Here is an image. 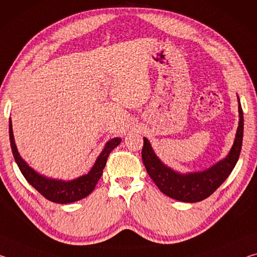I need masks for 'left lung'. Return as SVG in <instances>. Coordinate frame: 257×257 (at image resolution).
Segmentation results:
<instances>
[{"instance_id":"8db88e82","label":"left lung","mask_w":257,"mask_h":257,"mask_svg":"<svg viewBox=\"0 0 257 257\" xmlns=\"http://www.w3.org/2000/svg\"><path fill=\"white\" fill-rule=\"evenodd\" d=\"M238 103L239 124L231 150L223 160L204 171L180 173L172 170L162 163L155 155L149 139L144 138L142 150L143 162L152 180L163 194L177 201L195 203L211 196L223 184L237 163L242 145L243 114L239 98Z\"/></svg>"}]
</instances>
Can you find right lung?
Returning a JSON list of instances; mask_svg holds the SVG:
<instances>
[{"label": "right lung", "instance_id": "obj_1", "mask_svg": "<svg viewBox=\"0 0 257 257\" xmlns=\"http://www.w3.org/2000/svg\"><path fill=\"white\" fill-rule=\"evenodd\" d=\"M9 136H10L11 150L15 161L18 164L20 171L26 178V180L46 199L59 204L73 203L88 196L94 190L95 186H96L97 181L102 176L108 154L121 143V138H113L111 141H108L105 144V147L101 152V154L98 155L96 162L94 163L93 168L90 169V171L87 175L77 178V179L64 181L51 179V178H46L40 175V173H37L21 159L15 143L11 118L9 120Z\"/></svg>", "mask_w": 257, "mask_h": 257}]
</instances>
